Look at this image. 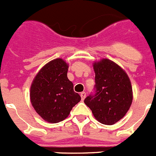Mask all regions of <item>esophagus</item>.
<instances>
[{
  "label": "esophagus",
  "mask_w": 156,
  "mask_h": 156,
  "mask_svg": "<svg viewBox=\"0 0 156 156\" xmlns=\"http://www.w3.org/2000/svg\"><path fill=\"white\" fill-rule=\"evenodd\" d=\"M81 100H84V99H85V97H86V93H85V92H81Z\"/></svg>",
  "instance_id": "esophagus-1"
}]
</instances>
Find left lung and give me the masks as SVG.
Listing matches in <instances>:
<instances>
[{
  "label": "left lung",
  "instance_id": "8db88e82",
  "mask_svg": "<svg viewBox=\"0 0 156 156\" xmlns=\"http://www.w3.org/2000/svg\"><path fill=\"white\" fill-rule=\"evenodd\" d=\"M95 94L85 98L95 118L102 124L113 125L121 120L133 100L130 80L126 71L107 58L93 63Z\"/></svg>",
  "mask_w": 156,
  "mask_h": 156
}]
</instances>
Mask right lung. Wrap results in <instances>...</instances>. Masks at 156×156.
I'll return each instance as SVG.
<instances>
[{
    "mask_svg": "<svg viewBox=\"0 0 156 156\" xmlns=\"http://www.w3.org/2000/svg\"><path fill=\"white\" fill-rule=\"evenodd\" d=\"M69 64L62 58L54 59L39 71L30 87V101L36 113L51 123L65 120L81 96L74 91L68 78Z\"/></svg>",
    "mask_w": 156,
    "mask_h": 156,
    "instance_id": "1",
    "label": "right lung"
}]
</instances>
